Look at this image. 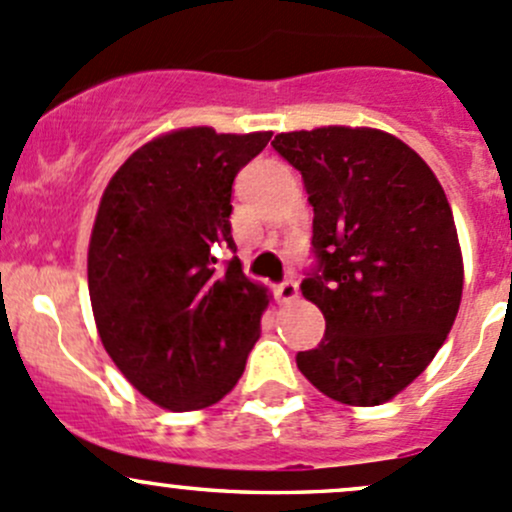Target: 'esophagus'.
<instances>
[{"instance_id": "obj_1", "label": "esophagus", "mask_w": 512, "mask_h": 512, "mask_svg": "<svg viewBox=\"0 0 512 512\" xmlns=\"http://www.w3.org/2000/svg\"><path fill=\"white\" fill-rule=\"evenodd\" d=\"M276 293H278V298L283 300V303H291V300L298 298V283H295L293 278H286L283 283H278Z\"/></svg>"}]
</instances>
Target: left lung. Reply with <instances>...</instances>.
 <instances>
[{"instance_id": "1", "label": "left lung", "mask_w": 512, "mask_h": 512, "mask_svg": "<svg viewBox=\"0 0 512 512\" xmlns=\"http://www.w3.org/2000/svg\"><path fill=\"white\" fill-rule=\"evenodd\" d=\"M273 150L303 175L315 266L300 291L325 335L295 355L313 387L350 407L389 402L444 345L463 261L444 187L394 135L372 128L281 133Z\"/></svg>"}]
</instances>
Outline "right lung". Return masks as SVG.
Returning <instances> with one entry per match:
<instances>
[{
  "mask_svg": "<svg viewBox=\"0 0 512 512\" xmlns=\"http://www.w3.org/2000/svg\"><path fill=\"white\" fill-rule=\"evenodd\" d=\"M271 133L184 128L135 150L105 187L88 246V293L105 352L150 402L217 404L244 374L266 288L231 239V184Z\"/></svg>",
  "mask_w": 512,
  "mask_h": 512,
  "instance_id": "obj_1",
  "label": "right lung"
}]
</instances>
